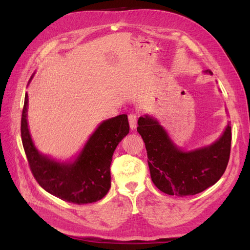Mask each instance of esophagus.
<instances>
[{"label": "esophagus", "instance_id": "obj_1", "mask_svg": "<svg viewBox=\"0 0 250 250\" xmlns=\"http://www.w3.org/2000/svg\"><path fill=\"white\" fill-rule=\"evenodd\" d=\"M128 120H129L130 128L132 130H134L135 128H137V125H138V116L134 115V113H130V115L128 116Z\"/></svg>", "mask_w": 250, "mask_h": 250}]
</instances>
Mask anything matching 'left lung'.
<instances>
[{"label": "left lung", "instance_id": "left-lung-1", "mask_svg": "<svg viewBox=\"0 0 250 250\" xmlns=\"http://www.w3.org/2000/svg\"><path fill=\"white\" fill-rule=\"evenodd\" d=\"M204 72L213 75L209 70ZM138 124L147 150L151 179L158 190L180 197L195 195L215 185L223 175L230 154L229 124L215 143L193 151L178 148L152 117H141Z\"/></svg>", "mask_w": 250, "mask_h": 250}]
</instances>
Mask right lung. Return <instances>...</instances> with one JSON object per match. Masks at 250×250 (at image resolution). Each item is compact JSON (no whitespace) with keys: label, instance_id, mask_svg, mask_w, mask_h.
Masks as SVG:
<instances>
[{"label":"right lung","instance_id":"right-lung-1","mask_svg":"<svg viewBox=\"0 0 250 250\" xmlns=\"http://www.w3.org/2000/svg\"><path fill=\"white\" fill-rule=\"evenodd\" d=\"M32 78V77H31ZM28 94L21 112V134L34 178L48 193L75 204L102 199L110 188V164L118 144L129 132L127 115L102 122L74 162L59 163L35 148L27 122Z\"/></svg>","mask_w":250,"mask_h":250}]
</instances>
